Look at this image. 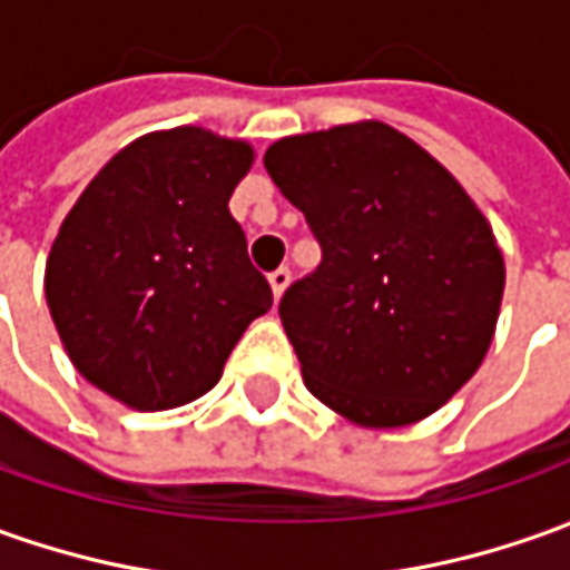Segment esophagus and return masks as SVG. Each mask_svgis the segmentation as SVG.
Segmentation results:
<instances>
[{
  "mask_svg": "<svg viewBox=\"0 0 570 570\" xmlns=\"http://www.w3.org/2000/svg\"><path fill=\"white\" fill-rule=\"evenodd\" d=\"M268 281H271V289H274V296L281 299V296H284L286 284H289V268H286V265H281L277 271H271Z\"/></svg>",
  "mask_w": 570,
  "mask_h": 570,
  "instance_id": "obj_1",
  "label": "esophagus"
}]
</instances>
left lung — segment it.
<instances>
[{"label": "left lung", "mask_w": 570, "mask_h": 570, "mask_svg": "<svg viewBox=\"0 0 570 570\" xmlns=\"http://www.w3.org/2000/svg\"><path fill=\"white\" fill-rule=\"evenodd\" d=\"M265 168L321 246L281 299L312 396L365 428L433 415L497 331L505 265L478 205L381 121L277 139Z\"/></svg>", "instance_id": "obj_1"}]
</instances>
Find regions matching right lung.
<instances>
[{"label":"right lung","instance_id":"add662e5","mask_svg":"<svg viewBox=\"0 0 570 570\" xmlns=\"http://www.w3.org/2000/svg\"><path fill=\"white\" fill-rule=\"evenodd\" d=\"M249 165L246 142L174 127L130 142L83 189L46 262V302L92 386L161 412L220 381L274 302L227 208Z\"/></svg>","mask_w":570,"mask_h":570}]
</instances>
